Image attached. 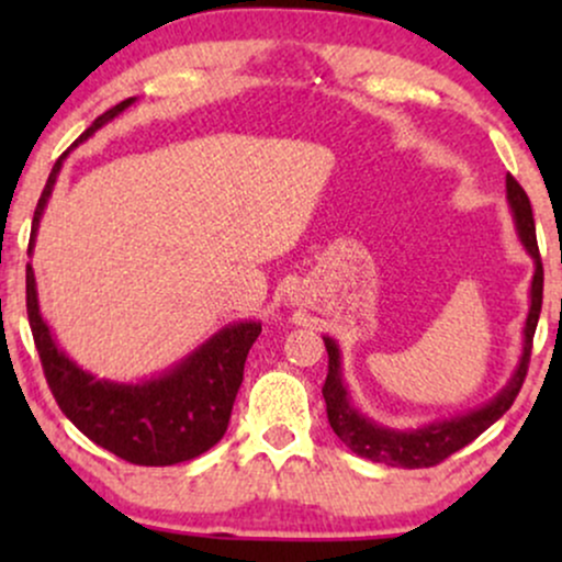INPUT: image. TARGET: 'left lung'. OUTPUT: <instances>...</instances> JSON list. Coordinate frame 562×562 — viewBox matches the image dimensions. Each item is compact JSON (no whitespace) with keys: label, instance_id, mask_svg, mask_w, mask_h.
<instances>
[{"label":"left lung","instance_id":"left-lung-1","mask_svg":"<svg viewBox=\"0 0 562 562\" xmlns=\"http://www.w3.org/2000/svg\"><path fill=\"white\" fill-rule=\"evenodd\" d=\"M505 182L515 232H518V240L524 243L528 256L533 259V280L531 293H528L531 306H528V317L524 327V351H520L518 367H515L513 378L507 380L505 389L496 393L494 398H488L486 404L465 412V415L447 417V420H434L428 425H420V428L398 430L370 420V417L362 415V412L353 406L344 383V370H340V348L333 338H325L327 357H330V362H327V380L325 385H322V396H325L327 404V420H330L335 436H338L353 454L367 457V460L372 462H383V465L391 468H434L438 462L447 460L449 454H454V451L468 447L470 441H475L483 430L492 428L509 406H513L528 372V359H531L533 333H537V322L541 312V290H544V269H541L539 259L531 200H528L524 187L515 182V177L507 173Z\"/></svg>","mask_w":562,"mask_h":562}]
</instances>
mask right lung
Instances as JSON below:
<instances>
[{"instance_id":"add662e5","label":"right lung","mask_w":562,"mask_h":562,"mask_svg":"<svg viewBox=\"0 0 562 562\" xmlns=\"http://www.w3.org/2000/svg\"><path fill=\"white\" fill-rule=\"evenodd\" d=\"M134 100L137 97H128L102 113L74 142V147L92 137L97 128L105 126L115 115L124 113L128 105H134ZM63 158L53 166V173L38 198L29 254H34L38 222L53 195ZM25 308H29V325L34 333L44 378L57 406L97 447L113 451L115 457L134 465L164 468L195 460L227 434L232 404L243 383L245 359L259 338L261 322H232L160 375L139 380V383H115V380L97 378L81 370L57 346L53 330L38 312L36 277L31 263L25 267Z\"/></svg>"}]
</instances>
